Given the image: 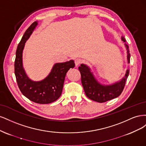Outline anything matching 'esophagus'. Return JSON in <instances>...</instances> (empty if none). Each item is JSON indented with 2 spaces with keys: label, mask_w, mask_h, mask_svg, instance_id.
I'll list each match as a JSON object with an SVG mask.
<instances>
[{
  "label": "esophagus",
  "mask_w": 146,
  "mask_h": 146,
  "mask_svg": "<svg viewBox=\"0 0 146 146\" xmlns=\"http://www.w3.org/2000/svg\"><path fill=\"white\" fill-rule=\"evenodd\" d=\"M82 62V60L80 58H77L75 60V64H76V66H78Z\"/></svg>",
  "instance_id": "obj_1"
}]
</instances>
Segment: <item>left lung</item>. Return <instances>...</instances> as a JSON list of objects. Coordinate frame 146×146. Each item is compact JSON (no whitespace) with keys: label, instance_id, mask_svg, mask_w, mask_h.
I'll use <instances>...</instances> for the list:
<instances>
[{"label":"left lung","instance_id":"1","mask_svg":"<svg viewBox=\"0 0 146 146\" xmlns=\"http://www.w3.org/2000/svg\"><path fill=\"white\" fill-rule=\"evenodd\" d=\"M121 39L123 42H125L124 37L122 36ZM124 44L127 49L128 63H129L130 54L129 46L126 43ZM78 69L81 74L82 83L86 96L89 99L99 103L105 102L120 96L124 88L129 74V69H127L125 76L120 81L111 85H105L100 83L96 80L93 73L91 71V69L86 64H80Z\"/></svg>","mask_w":146,"mask_h":146}]
</instances>
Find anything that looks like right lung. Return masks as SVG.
Listing matches in <instances>:
<instances>
[{"label":"right lung","instance_id":"obj_1","mask_svg":"<svg viewBox=\"0 0 146 146\" xmlns=\"http://www.w3.org/2000/svg\"><path fill=\"white\" fill-rule=\"evenodd\" d=\"M38 25L35 21L25 31L17 47L15 61V74L17 85L23 94L35 103L47 104L58 99L62 92L65 77L68 70L75 67L74 60L55 63L49 74L41 81H33L23 68V52L25 43Z\"/></svg>","mask_w":146,"mask_h":146}]
</instances>
